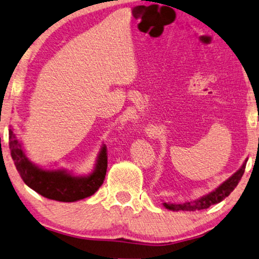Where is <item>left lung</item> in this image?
<instances>
[{"instance_id": "obj_1", "label": "left lung", "mask_w": 259, "mask_h": 259, "mask_svg": "<svg viewBox=\"0 0 259 259\" xmlns=\"http://www.w3.org/2000/svg\"><path fill=\"white\" fill-rule=\"evenodd\" d=\"M245 165H247V160L242 165L239 170L236 171L235 174H233L231 178H229L227 181H225L221 186L215 189L214 191L210 192L208 195H205L200 198L196 200H190V202H186L183 204H174V203H163L165 207L168 210L173 211H199V210H205V208H208L211 205L218 204L221 200H224L226 197H228L229 194L236 188L237 184H239L242 175L244 173Z\"/></svg>"}]
</instances>
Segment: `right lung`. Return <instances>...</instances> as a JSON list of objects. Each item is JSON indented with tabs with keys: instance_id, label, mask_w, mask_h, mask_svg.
Listing matches in <instances>:
<instances>
[{
	"instance_id": "add662e5",
	"label": "right lung",
	"mask_w": 259,
	"mask_h": 259,
	"mask_svg": "<svg viewBox=\"0 0 259 259\" xmlns=\"http://www.w3.org/2000/svg\"><path fill=\"white\" fill-rule=\"evenodd\" d=\"M9 147L20 178L28 187L48 199L76 202L92 196L104 183L107 170V149L104 146L94 171L89 176H72L64 170H45L26 158L12 129H9Z\"/></svg>"
}]
</instances>
